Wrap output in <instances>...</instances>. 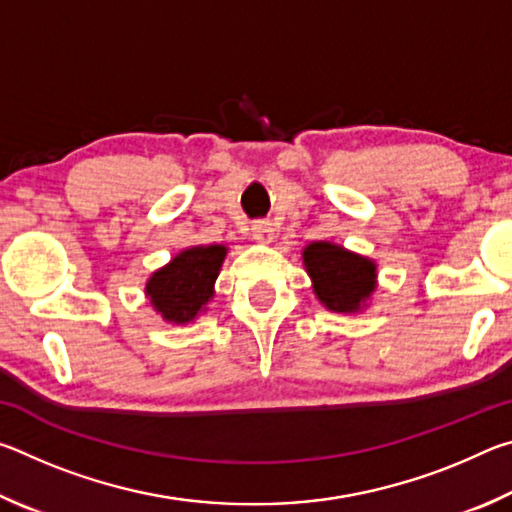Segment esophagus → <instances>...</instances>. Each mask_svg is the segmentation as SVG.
Wrapping results in <instances>:
<instances>
[{
  "instance_id": "34e87169",
  "label": "esophagus",
  "mask_w": 512,
  "mask_h": 512,
  "mask_svg": "<svg viewBox=\"0 0 512 512\" xmlns=\"http://www.w3.org/2000/svg\"><path fill=\"white\" fill-rule=\"evenodd\" d=\"M250 235H253V239L257 241V244H271L273 237H275V232L271 228V223L257 221V223H253V228H250Z\"/></svg>"
}]
</instances>
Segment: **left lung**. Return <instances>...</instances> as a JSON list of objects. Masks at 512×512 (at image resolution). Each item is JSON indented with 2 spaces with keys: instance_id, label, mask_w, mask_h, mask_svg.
I'll return each mask as SVG.
<instances>
[{
  "instance_id": "left-lung-1",
  "label": "left lung",
  "mask_w": 512,
  "mask_h": 512,
  "mask_svg": "<svg viewBox=\"0 0 512 512\" xmlns=\"http://www.w3.org/2000/svg\"><path fill=\"white\" fill-rule=\"evenodd\" d=\"M302 264L320 305L336 314H359L377 291V262L334 241H311Z\"/></svg>"
}]
</instances>
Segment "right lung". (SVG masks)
<instances>
[{"instance_id":"1","label":"right lung","mask_w":512,"mask_h":512,"mask_svg":"<svg viewBox=\"0 0 512 512\" xmlns=\"http://www.w3.org/2000/svg\"><path fill=\"white\" fill-rule=\"evenodd\" d=\"M225 255L228 246L223 244L189 246L151 273L144 293L162 320L187 325L207 311Z\"/></svg>"}]
</instances>
